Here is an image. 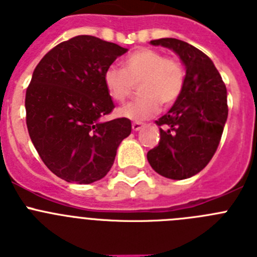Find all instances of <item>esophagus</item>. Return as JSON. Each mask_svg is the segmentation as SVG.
<instances>
[{
	"label": "esophagus",
	"instance_id": "obj_1",
	"mask_svg": "<svg viewBox=\"0 0 257 257\" xmlns=\"http://www.w3.org/2000/svg\"><path fill=\"white\" fill-rule=\"evenodd\" d=\"M144 126L143 123H140V122H133V130L134 131H139L142 130V127Z\"/></svg>",
	"mask_w": 257,
	"mask_h": 257
}]
</instances>
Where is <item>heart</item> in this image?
Returning <instances> with one entry per match:
<instances>
[{
  "label": "heart",
  "mask_w": 257,
  "mask_h": 257,
  "mask_svg": "<svg viewBox=\"0 0 257 257\" xmlns=\"http://www.w3.org/2000/svg\"><path fill=\"white\" fill-rule=\"evenodd\" d=\"M103 81L109 96L118 103L126 101L139 83L142 96L122 106L118 114L133 121H145L160 112L162 104L169 108L180 99L187 70L178 56L142 47L124 58L122 69L114 65L106 68Z\"/></svg>",
  "instance_id": "obj_1"
}]
</instances>
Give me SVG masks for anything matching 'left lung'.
Instances as JSON below:
<instances>
[{
    "mask_svg": "<svg viewBox=\"0 0 257 257\" xmlns=\"http://www.w3.org/2000/svg\"><path fill=\"white\" fill-rule=\"evenodd\" d=\"M174 50L187 68L180 99L156 124L160 143L148 152L157 174L183 180L203 170L216 152L228 117L226 87L212 60L197 47L176 40L151 41Z\"/></svg>",
    "mask_w": 257,
    "mask_h": 257,
    "instance_id": "1",
    "label": "left lung"
}]
</instances>
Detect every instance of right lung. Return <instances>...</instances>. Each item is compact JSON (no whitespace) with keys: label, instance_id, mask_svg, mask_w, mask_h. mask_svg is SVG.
<instances>
[{"label":"right lung","instance_id":"add662e5","mask_svg":"<svg viewBox=\"0 0 257 257\" xmlns=\"http://www.w3.org/2000/svg\"><path fill=\"white\" fill-rule=\"evenodd\" d=\"M127 51L94 36H76L50 50L26 92L31 140L47 169L68 183L91 184L108 174L131 121L101 118L114 109L103 74Z\"/></svg>","mask_w":257,"mask_h":257}]
</instances>
